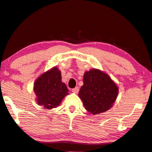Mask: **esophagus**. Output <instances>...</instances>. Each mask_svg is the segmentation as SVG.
Wrapping results in <instances>:
<instances>
[{"instance_id": "obj_1", "label": "esophagus", "mask_w": 152, "mask_h": 152, "mask_svg": "<svg viewBox=\"0 0 152 152\" xmlns=\"http://www.w3.org/2000/svg\"><path fill=\"white\" fill-rule=\"evenodd\" d=\"M72 91L74 93L77 94L78 92V91H79V88H78V87H75V88L72 90Z\"/></svg>"}]
</instances>
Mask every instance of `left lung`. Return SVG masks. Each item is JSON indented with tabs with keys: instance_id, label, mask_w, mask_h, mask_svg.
I'll return each instance as SVG.
<instances>
[{
	"instance_id": "left-lung-1",
	"label": "left lung",
	"mask_w": 152,
	"mask_h": 152,
	"mask_svg": "<svg viewBox=\"0 0 152 152\" xmlns=\"http://www.w3.org/2000/svg\"><path fill=\"white\" fill-rule=\"evenodd\" d=\"M83 83L78 96L87 111L98 115L113 107L119 88L107 73L92 68L84 74Z\"/></svg>"
}]
</instances>
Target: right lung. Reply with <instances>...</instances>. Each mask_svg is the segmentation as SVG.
I'll return each instance as SVG.
<instances>
[{
	"label": "right lung",
	"mask_w": 152,
	"mask_h": 152,
	"mask_svg": "<svg viewBox=\"0 0 152 152\" xmlns=\"http://www.w3.org/2000/svg\"><path fill=\"white\" fill-rule=\"evenodd\" d=\"M33 90L36 95V102L47 109L58 107L64 98L69 94L66 84L61 82V72L56 66L36 79Z\"/></svg>",
	"instance_id": "right-lung-1"
}]
</instances>
